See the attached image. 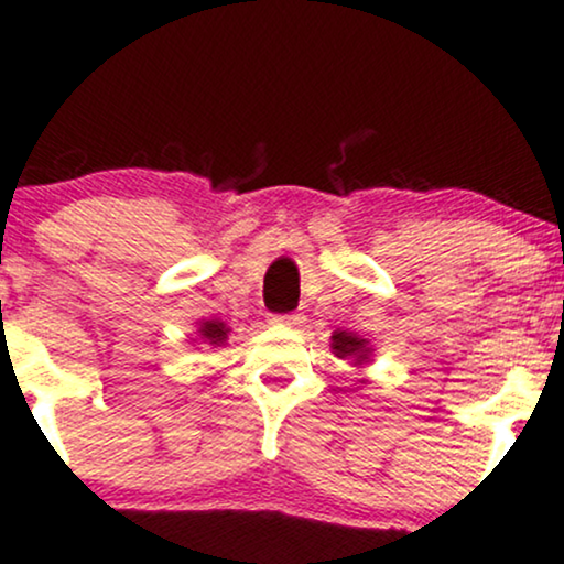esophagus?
<instances>
[{
	"label": "esophagus",
	"instance_id": "1",
	"mask_svg": "<svg viewBox=\"0 0 564 564\" xmlns=\"http://www.w3.org/2000/svg\"><path fill=\"white\" fill-rule=\"evenodd\" d=\"M270 323L273 326H286V328H296L304 323L302 313H286V315H270Z\"/></svg>",
	"mask_w": 564,
	"mask_h": 564
}]
</instances>
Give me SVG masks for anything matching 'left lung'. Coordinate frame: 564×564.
Here are the masks:
<instances>
[{
	"label": "left lung",
	"instance_id": "8db88e82",
	"mask_svg": "<svg viewBox=\"0 0 564 564\" xmlns=\"http://www.w3.org/2000/svg\"><path fill=\"white\" fill-rule=\"evenodd\" d=\"M332 352L336 355V358L341 360H352V366L364 368L373 360V345L368 339H364V336L352 334V332H334L332 334ZM360 384H366L368 379H358Z\"/></svg>",
	"mask_w": 564,
	"mask_h": 564
}]
</instances>
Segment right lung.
<instances>
[{"label": "right lung", "instance_id": "1", "mask_svg": "<svg viewBox=\"0 0 564 564\" xmlns=\"http://www.w3.org/2000/svg\"><path fill=\"white\" fill-rule=\"evenodd\" d=\"M230 326L225 321H198L196 326V336H198V345H209V347H223L228 341ZM196 341V339H193Z\"/></svg>", "mask_w": 564, "mask_h": 564}]
</instances>
